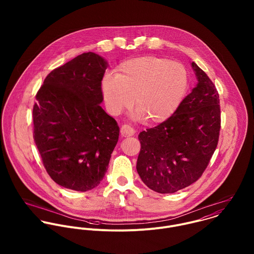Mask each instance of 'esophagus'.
Listing matches in <instances>:
<instances>
[{"label": "esophagus", "mask_w": 254, "mask_h": 254, "mask_svg": "<svg viewBox=\"0 0 254 254\" xmlns=\"http://www.w3.org/2000/svg\"><path fill=\"white\" fill-rule=\"evenodd\" d=\"M120 133L123 137H131L135 135L136 131L129 125H123L120 129Z\"/></svg>", "instance_id": "obj_1"}]
</instances>
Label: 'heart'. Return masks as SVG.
Returning a JSON list of instances; mask_svg holds the SVG:
<instances>
[{"label":"heart","mask_w":254,"mask_h":254,"mask_svg":"<svg viewBox=\"0 0 254 254\" xmlns=\"http://www.w3.org/2000/svg\"><path fill=\"white\" fill-rule=\"evenodd\" d=\"M188 84V71L181 63L145 56L123 62L116 75H106L102 94L111 114H119L134 102L137 118L159 123L179 107Z\"/></svg>","instance_id":"heart-1"}]
</instances>
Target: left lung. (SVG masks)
I'll return each mask as SVG.
<instances>
[{"mask_svg": "<svg viewBox=\"0 0 254 254\" xmlns=\"http://www.w3.org/2000/svg\"><path fill=\"white\" fill-rule=\"evenodd\" d=\"M196 86L167 120L139 134L137 171L159 193H173L198 180L219 139L221 117L217 90L193 62Z\"/></svg>", "mask_w": 254, "mask_h": 254, "instance_id": "8db88e82", "label": "left lung"}]
</instances>
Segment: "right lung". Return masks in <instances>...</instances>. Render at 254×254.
Masks as SVG:
<instances>
[{"label":"right lung","mask_w":254,"mask_h":254,"mask_svg":"<svg viewBox=\"0 0 254 254\" xmlns=\"http://www.w3.org/2000/svg\"><path fill=\"white\" fill-rule=\"evenodd\" d=\"M108 62L84 53L44 80L33 107L34 141L43 164L60 186L77 191L104 179L119 127L102 109Z\"/></svg>","instance_id":"add662e5"}]
</instances>
